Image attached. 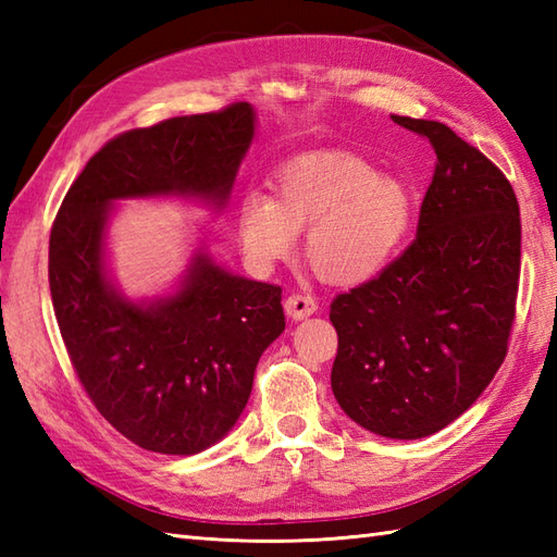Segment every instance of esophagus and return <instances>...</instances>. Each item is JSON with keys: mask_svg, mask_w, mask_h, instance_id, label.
<instances>
[{"mask_svg": "<svg viewBox=\"0 0 557 557\" xmlns=\"http://www.w3.org/2000/svg\"><path fill=\"white\" fill-rule=\"evenodd\" d=\"M318 304L313 297H309V294H289V297L285 299V311L289 318H294V321H301V318L315 313Z\"/></svg>", "mask_w": 557, "mask_h": 557, "instance_id": "esophagus-1", "label": "esophagus"}]
</instances>
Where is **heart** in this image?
<instances>
[{"label":"heart","instance_id":"obj_1","mask_svg":"<svg viewBox=\"0 0 557 557\" xmlns=\"http://www.w3.org/2000/svg\"><path fill=\"white\" fill-rule=\"evenodd\" d=\"M272 198L246 194L236 232L260 270L287 258L306 227L304 258L318 277L354 285L383 270L411 224V194L397 176L354 152H306L280 164Z\"/></svg>","mask_w":557,"mask_h":557}]
</instances>
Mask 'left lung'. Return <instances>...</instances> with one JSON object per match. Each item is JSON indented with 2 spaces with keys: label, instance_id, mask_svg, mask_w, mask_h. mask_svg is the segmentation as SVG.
<instances>
[{
  "label": "left lung",
  "instance_id": "1",
  "mask_svg": "<svg viewBox=\"0 0 557 557\" xmlns=\"http://www.w3.org/2000/svg\"><path fill=\"white\" fill-rule=\"evenodd\" d=\"M429 138L437 162L417 239L330 306L337 330L335 399L366 431L397 441L461 417L507 354L522 222L512 184L441 122L395 116Z\"/></svg>",
  "mask_w": 557,
  "mask_h": 557
}]
</instances>
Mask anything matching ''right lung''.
I'll list each match as a JSON object with an SVG mask.
<instances>
[{"instance_id":"1","label":"right lung","mask_w":557,"mask_h":557,"mask_svg":"<svg viewBox=\"0 0 557 557\" xmlns=\"http://www.w3.org/2000/svg\"><path fill=\"white\" fill-rule=\"evenodd\" d=\"M256 134L248 102L108 140L64 196L50 292L71 366L96 409L138 447L196 455L232 431L260 354L285 330L282 289L198 251L172 297L134 304L104 270L114 200L196 196L224 208Z\"/></svg>"}]
</instances>
